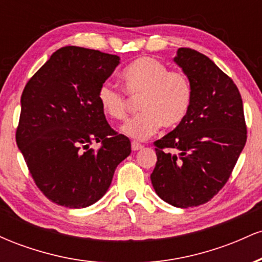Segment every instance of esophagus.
<instances>
[{"label":"esophagus","instance_id":"esophagus-1","mask_svg":"<svg viewBox=\"0 0 262 262\" xmlns=\"http://www.w3.org/2000/svg\"><path fill=\"white\" fill-rule=\"evenodd\" d=\"M140 149H143V145H141L140 143H138V141H132V150L137 151V150Z\"/></svg>","mask_w":262,"mask_h":262}]
</instances>
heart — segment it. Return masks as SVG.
Returning <instances> with one entry per match:
<instances>
[{"mask_svg": "<svg viewBox=\"0 0 262 262\" xmlns=\"http://www.w3.org/2000/svg\"><path fill=\"white\" fill-rule=\"evenodd\" d=\"M122 80L129 96H140L138 101L140 113L122 127L127 137L144 140L156 133L161 125L175 128L185 121L191 108L193 89L182 71H170L164 62L143 56L123 70ZM97 101L102 112L111 119L123 121L127 116L125 95L111 83L100 86Z\"/></svg>", "mask_w": 262, "mask_h": 262, "instance_id": "b5f03b06", "label": "heart"}]
</instances>
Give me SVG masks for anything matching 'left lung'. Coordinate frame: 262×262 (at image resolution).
Masks as SVG:
<instances>
[{
    "label": "left lung",
    "mask_w": 262,
    "mask_h": 262,
    "mask_svg": "<svg viewBox=\"0 0 262 262\" xmlns=\"http://www.w3.org/2000/svg\"><path fill=\"white\" fill-rule=\"evenodd\" d=\"M173 61L191 81L193 97L185 121L154 143L158 161L150 179L161 200L188 208L208 202L229 180L246 124L236 85L208 56L180 48Z\"/></svg>",
    "instance_id": "8db88e82"
}]
</instances>
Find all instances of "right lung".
Returning a JSON list of instances; mask_svg holds the SVG:
<instances>
[{
	"mask_svg": "<svg viewBox=\"0 0 262 262\" xmlns=\"http://www.w3.org/2000/svg\"><path fill=\"white\" fill-rule=\"evenodd\" d=\"M119 56L60 48L27 82L17 145L35 185L54 203L85 208L103 197L130 141L107 123L97 91ZM96 141L101 148L89 145Z\"/></svg>",
	"mask_w": 262,
	"mask_h": 262,
	"instance_id": "right-lung-1",
	"label": "right lung"
}]
</instances>
